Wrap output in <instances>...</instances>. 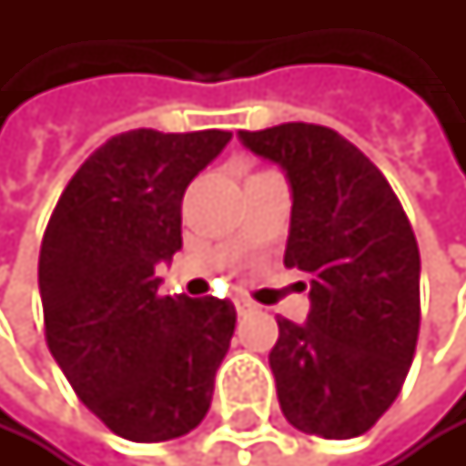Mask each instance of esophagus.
<instances>
[{
	"mask_svg": "<svg viewBox=\"0 0 466 466\" xmlns=\"http://www.w3.org/2000/svg\"><path fill=\"white\" fill-rule=\"evenodd\" d=\"M235 308H238V313H240V316H248V313H254V310H257V304H254L251 299L238 296V299H235Z\"/></svg>",
	"mask_w": 466,
	"mask_h": 466,
	"instance_id": "34e87169",
	"label": "esophagus"
}]
</instances>
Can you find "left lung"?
<instances>
[{
	"label": "left lung",
	"mask_w": 466,
	"mask_h": 466,
	"mask_svg": "<svg viewBox=\"0 0 466 466\" xmlns=\"http://www.w3.org/2000/svg\"><path fill=\"white\" fill-rule=\"evenodd\" d=\"M293 187L285 265L310 277L304 324L277 319L268 355L285 420L313 436L366 433L397 400L420 338V248L386 176L338 131H240Z\"/></svg>",
	"instance_id": "1"
}]
</instances>
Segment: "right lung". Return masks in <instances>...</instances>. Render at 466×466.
<instances>
[{
	"label": "right lung",
	"mask_w": 466,
	"mask_h": 466,
	"mask_svg": "<svg viewBox=\"0 0 466 466\" xmlns=\"http://www.w3.org/2000/svg\"><path fill=\"white\" fill-rule=\"evenodd\" d=\"M228 131L137 128L69 178L41 240L44 338L80 402L116 436L167 441L207 417L235 335L226 299L158 296L181 248V198Z\"/></svg>",
	"instance_id": "1"
}]
</instances>
